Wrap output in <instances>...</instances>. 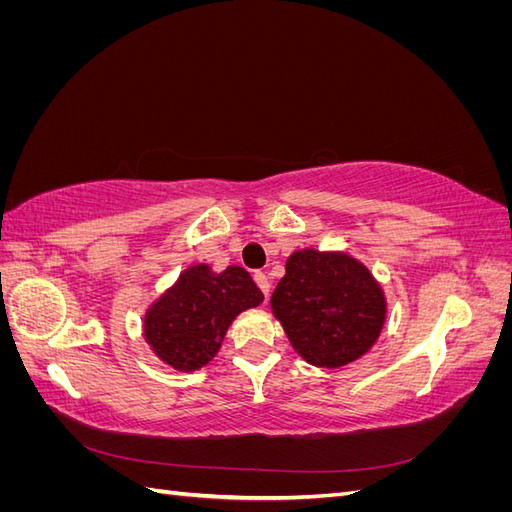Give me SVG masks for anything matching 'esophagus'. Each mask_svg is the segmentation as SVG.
Segmentation results:
<instances>
[{"mask_svg":"<svg viewBox=\"0 0 512 512\" xmlns=\"http://www.w3.org/2000/svg\"><path fill=\"white\" fill-rule=\"evenodd\" d=\"M254 282H256V286L260 288V292L265 294V299H267V297H269V292H271L269 277H267L265 273H254Z\"/></svg>","mask_w":512,"mask_h":512,"instance_id":"1","label":"esophagus"}]
</instances>
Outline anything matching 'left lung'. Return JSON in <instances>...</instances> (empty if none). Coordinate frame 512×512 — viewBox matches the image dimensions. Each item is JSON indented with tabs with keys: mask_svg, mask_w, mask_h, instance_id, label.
I'll return each mask as SVG.
<instances>
[{
	"mask_svg": "<svg viewBox=\"0 0 512 512\" xmlns=\"http://www.w3.org/2000/svg\"><path fill=\"white\" fill-rule=\"evenodd\" d=\"M271 312L303 361L337 369L378 342L386 320L380 282L346 252H292Z\"/></svg>",
	"mask_w": 512,
	"mask_h": 512,
	"instance_id": "1",
	"label": "left lung"
}]
</instances>
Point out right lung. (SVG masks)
Here are the masks:
<instances>
[{
  "mask_svg": "<svg viewBox=\"0 0 512 512\" xmlns=\"http://www.w3.org/2000/svg\"><path fill=\"white\" fill-rule=\"evenodd\" d=\"M262 299L245 269L232 265L215 273L200 262L147 307L143 337L164 365L188 374L218 354L232 320Z\"/></svg>",
  "mask_w": 512,
  "mask_h": 512,
  "instance_id": "1",
  "label": "right lung"
}]
</instances>
